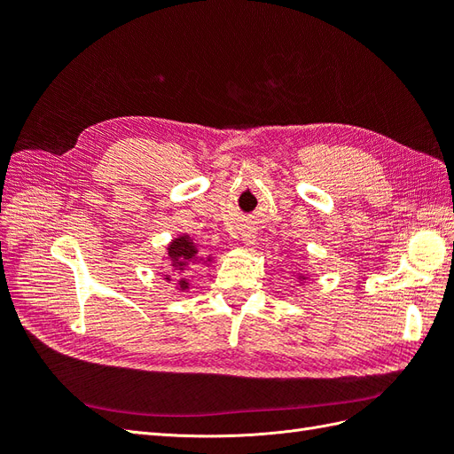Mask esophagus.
<instances>
[{
  "mask_svg": "<svg viewBox=\"0 0 454 454\" xmlns=\"http://www.w3.org/2000/svg\"><path fill=\"white\" fill-rule=\"evenodd\" d=\"M242 242H244L246 246H252V244L255 242V232H254V231H244V232H242Z\"/></svg>",
  "mask_w": 454,
  "mask_h": 454,
  "instance_id": "obj_1",
  "label": "esophagus"
}]
</instances>
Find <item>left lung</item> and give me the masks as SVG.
<instances>
[{
    "instance_id": "1",
    "label": "left lung",
    "mask_w": 454,
    "mask_h": 454,
    "mask_svg": "<svg viewBox=\"0 0 454 454\" xmlns=\"http://www.w3.org/2000/svg\"><path fill=\"white\" fill-rule=\"evenodd\" d=\"M305 278H307V277H299V280H305Z\"/></svg>"
}]
</instances>
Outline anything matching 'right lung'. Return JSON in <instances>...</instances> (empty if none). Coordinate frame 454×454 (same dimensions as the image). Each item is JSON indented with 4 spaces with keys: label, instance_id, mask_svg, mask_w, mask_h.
Masks as SVG:
<instances>
[{
    "label": "right lung",
    "instance_id": "1",
    "mask_svg": "<svg viewBox=\"0 0 454 454\" xmlns=\"http://www.w3.org/2000/svg\"><path fill=\"white\" fill-rule=\"evenodd\" d=\"M168 259H170V265H172V270L182 274L184 270H187L189 267H193V263H197L199 257H197V244L193 242V239H191L189 235H182L174 239L170 244H168ZM206 261H212V257H208ZM167 277V280H170V274H164ZM177 287L180 290H187L189 287V282L185 278H180L177 280Z\"/></svg>",
    "mask_w": 454,
    "mask_h": 454
}]
</instances>
